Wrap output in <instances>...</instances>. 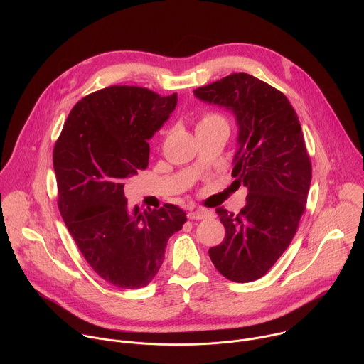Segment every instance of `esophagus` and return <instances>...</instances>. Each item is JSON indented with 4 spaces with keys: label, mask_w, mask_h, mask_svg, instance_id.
Here are the masks:
<instances>
[{
    "label": "esophagus",
    "mask_w": 364,
    "mask_h": 364,
    "mask_svg": "<svg viewBox=\"0 0 364 364\" xmlns=\"http://www.w3.org/2000/svg\"><path fill=\"white\" fill-rule=\"evenodd\" d=\"M213 213L210 210H205V209H196V210H191L187 213V218L191 219V220H200V219H204V218H209L212 216Z\"/></svg>",
    "instance_id": "34e87169"
}]
</instances>
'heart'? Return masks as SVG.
<instances>
[{"label": "heart", "instance_id": "b5f03b06", "mask_svg": "<svg viewBox=\"0 0 364 364\" xmlns=\"http://www.w3.org/2000/svg\"><path fill=\"white\" fill-rule=\"evenodd\" d=\"M219 125H225V127L229 128V122H228L226 117L219 114V112L207 111V112H203L200 115L198 122H197V129H200V128H213V127H219Z\"/></svg>", "mask_w": 364, "mask_h": 364}]
</instances>
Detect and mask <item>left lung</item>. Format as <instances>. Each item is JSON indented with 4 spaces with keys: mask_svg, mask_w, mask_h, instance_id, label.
<instances>
[{
    "mask_svg": "<svg viewBox=\"0 0 364 364\" xmlns=\"http://www.w3.org/2000/svg\"><path fill=\"white\" fill-rule=\"evenodd\" d=\"M194 95L230 109L237 121L232 176L249 193L237 215L216 209L226 236L209 255L225 278L250 282L275 265L305 212L313 168L301 124L281 90L247 73H232Z\"/></svg>",
    "mask_w": 364,
    "mask_h": 364,
    "instance_id": "obj_1",
    "label": "left lung"
}]
</instances>
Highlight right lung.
<instances>
[{"label":"right lung","mask_w":364,"mask_h":364,"mask_svg":"<svg viewBox=\"0 0 364 364\" xmlns=\"http://www.w3.org/2000/svg\"><path fill=\"white\" fill-rule=\"evenodd\" d=\"M177 93L109 86L79 100L53 149L60 215L89 267L108 284L146 287L168 239L187 218L180 207L129 210L124 186L148 167V139L168 119Z\"/></svg>","instance_id":"obj_1"}]
</instances>
